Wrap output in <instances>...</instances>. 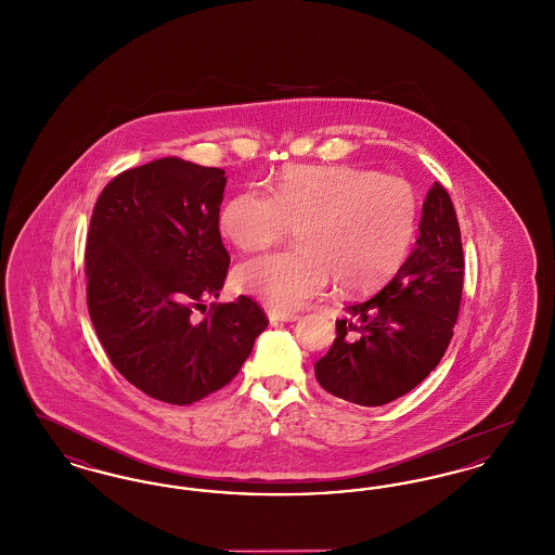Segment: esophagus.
<instances>
[{"label":"esophagus","instance_id":"esophagus-1","mask_svg":"<svg viewBox=\"0 0 555 555\" xmlns=\"http://www.w3.org/2000/svg\"><path fill=\"white\" fill-rule=\"evenodd\" d=\"M268 318H270V322H295L299 317H297V314H289V312L270 310V312H268Z\"/></svg>","mask_w":555,"mask_h":555}]
</instances>
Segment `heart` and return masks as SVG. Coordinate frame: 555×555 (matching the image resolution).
<instances>
[{"mask_svg": "<svg viewBox=\"0 0 555 555\" xmlns=\"http://www.w3.org/2000/svg\"><path fill=\"white\" fill-rule=\"evenodd\" d=\"M418 224V197L399 177L360 166H291L264 191H241L220 211L238 249H264L297 231L295 251H270L235 270L241 291L276 310H297L331 279L347 293L385 285L405 262Z\"/></svg>", "mask_w": 555, "mask_h": 555, "instance_id": "b5f03b06", "label": "heart"}]
</instances>
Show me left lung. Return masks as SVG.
Listing matches in <instances>:
<instances>
[{
    "label": "left lung",
    "mask_w": 555,
    "mask_h": 555,
    "mask_svg": "<svg viewBox=\"0 0 555 555\" xmlns=\"http://www.w3.org/2000/svg\"><path fill=\"white\" fill-rule=\"evenodd\" d=\"M418 229L396 276L337 320L335 341L314 364L324 391L376 408L410 393L441 362L464 287L460 224L441 183L426 193Z\"/></svg>",
    "instance_id": "left-lung-1"
}]
</instances>
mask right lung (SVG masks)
<instances>
[{"instance_id":"add662e5","label":"right lung","mask_w":555,"mask_h":555,"mask_svg":"<svg viewBox=\"0 0 555 555\" xmlns=\"http://www.w3.org/2000/svg\"><path fill=\"white\" fill-rule=\"evenodd\" d=\"M224 170L154 159L114 177L91 214L87 308L109 362L154 399L189 405L229 385L268 326L241 295L218 297L231 264L218 218Z\"/></svg>"}]
</instances>
